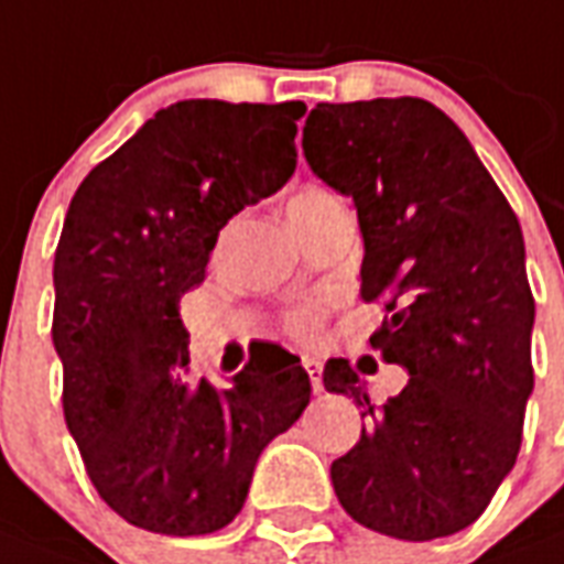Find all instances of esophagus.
I'll list each match as a JSON object with an SVG mask.
<instances>
[{
	"mask_svg": "<svg viewBox=\"0 0 564 564\" xmlns=\"http://www.w3.org/2000/svg\"><path fill=\"white\" fill-rule=\"evenodd\" d=\"M304 369H307V376H311L313 390L319 393L322 390V364L316 358H304Z\"/></svg>",
	"mask_w": 564,
	"mask_h": 564,
	"instance_id": "34e87169",
	"label": "esophagus"
}]
</instances>
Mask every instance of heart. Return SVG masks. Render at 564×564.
Instances as JSON below:
<instances>
[{
	"instance_id": "b5f03b06",
	"label": "heart",
	"mask_w": 564,
	"mask_h": 564,
	"mask_svg": "<svg viewBox=\"0 0 564 564\" xmlns=\"http://www.w3.org/2000/svg\"><path fill=\"white\" fill-rule=\"evenodd\" d=\"M330 197H337V195H330L328 188H319V186L299 188V192L290 197V218L292 221H299V218H304L307 213H313L316 206H322L325 200H330ZM322 316H325V304H322V301H307V304H301V307H295V311L286 313L283 328H286V334H290V337L311 343V339L319 337Z\"/></svg>"
}]
</instances>
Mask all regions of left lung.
<instances>
[{
	"mask_svg": "<svg viewBox=\"0 0 564 564\" xmlns=\"http://www.w3.org/2000/svg\"><path fill=\"white\" fill-rule=\"evenodd\" d=\"M301 144L358 206L360 299L387 311L369 346L411 372L376 408L349 360L325 364V390L369 420L330 464L339 506L393 539L453 535L521 453L535 299L518 215L458 123L420 97L319 102Z\"/></svg>",
	"mask_w": 564,
	"mask_h": 564,
	"instance_id": "obj_1",
	"label": "left lung"
}]
</instances>
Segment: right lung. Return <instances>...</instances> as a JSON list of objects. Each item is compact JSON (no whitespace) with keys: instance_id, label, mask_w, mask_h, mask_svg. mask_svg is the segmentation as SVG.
I'll return each mask as SVG.
<instances>
[{"instance_id":"1","label":"right lung","mask_w":564,"mask_h":564,"mask_svg":"<svg viewBox=\"0 0 564 564\" xmlns=\"http://www.w3.org/2000/svg\"><path fill=\"white\" fill-rule=\"evenodd\" d=\"M301 100H183L82 180L55 248L62 405L97 494L132 527L206 535L242 511L253 464L311 402L265 343L234 378L188 384L180 301L218 230L295 171Z\"/></svg>"}]
</instances>
